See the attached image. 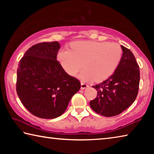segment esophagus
<instances>
[{
    "instance_id": "1",
    "label": "esophagus",
    "mask_w": 154,
    "mask_h": 154,
    "mask_svg": "<svg viewBox=\"0 0 154 154\" xmlns=\"http://www.w3.org/2000/svg\"><path fill=\"white\" fill-rule=\"evenodd\" d=\"M88 87H89V85L86 84V83H84L83 82H82V83H81V89L82 90H84V89H85V88H87Z\"/></svg>"
}]
</instances>
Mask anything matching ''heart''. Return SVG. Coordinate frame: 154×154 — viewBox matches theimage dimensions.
Instances as JSON below:
<instances>
[{"instance_id": "heart-1", "label": "heart", "mask_w": 154, "mask_h": 154, "mask_svg": "<svg viewBox=\"0 0 154 154\" xmlns=\"http://www.w3.org/2000/svg\"><path fill=\"white\" fill-rule=\"evenodd\" d=\"M71 47V49H60L57 59L64 71L72 76L77 74L84 62L86 69L79 75L83 81L106 79L118 68L122 56L118 44L106 41H76Z\"/></svg>"}]
</instances>
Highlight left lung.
<instances>
[{"label":"left lung","mask_w":154,"mask_h":154,"mask_svg":"<svg viewBox=\"0 0 154 154\" xmlns=\"http://www.w3.org/2000/svg\"><path fill=\"white\" fill-rule=\"evenodd\" d=\"M121 60L107 79L93 85L97 96L90 102L96 113L105 117L118 116L134 103L139 92L140 71L132 51L123 45Z\"/></svg>","instance_id":"left-lung-1"}]
</instances>
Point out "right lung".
<instances>
[{
  "mask_svg": "<svg viewBox=\"0 0 154 154\" xmlns=\"http://www.w3.org/2000/svg\"><path fill=\"white\" fill-rule=\"evenodd\" d=\"M60 48L57 41L36 44L18 64L17 94L23 105L38 118L60 116L81 88L79 81L66 73L56 60Z\"/></svg>",
  "mask_w": 154,
  "mask_h": 154,
  "instance_id": "obj_1",
  "label": "right lung"
}]
</instances>
